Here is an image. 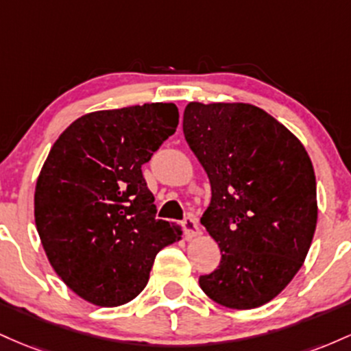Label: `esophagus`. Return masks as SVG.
<instances>
[{
	"mask_svg": "<svg viewBox=\"0 0 351 351\" xmlns=\"http://www.w3.org/2000/svg\"><path fill=\"white\" fill-rule=\"evenodd\" d=\"M182 226H184V232H186L187 239L197 237V235L200 234L199 223H197V219L194 215H187V217L182 220Z\"/></svg>",
	"mask_w": 351,
	"mask_h": 351,
	"instance_id": "obj_1",
	"label": "esophagus"
}]
</instances>
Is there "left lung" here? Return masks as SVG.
Instances as JSON below:
<instances>
[{
  "label": "left lung",
  "mask_w": 351,
  "mask_h": 351,
  "mask_svg": "<svg viewBox=\"0 0 351 351\" xmlns=\"http://www.w3.org/2000/svg\"><path fill=\"white\" fill-rule=\"evenodd\" d=\"M182 129L210 180L200 223L222 252L200 289L228 308H257L308 254L318 214L312 160L285 125L243 102H189Z\"/></svg>",
  "instance_id": "obj_1"
}]
</instances>
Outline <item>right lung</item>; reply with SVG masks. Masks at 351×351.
Wrapping results in <instances>:
<instances>
[{
  "label": "right lung",
  "instance_id": "1",
  "mask_svg": "<svg viewBox=\"0 0 351 351\" xmlns=\"http://www.w3.org/2000/svg\"><path fill=\"white\" fill-rule=\"evenodd\" d=\"M172 102L86 114L59 136L38 177L34 220L61 280L94 305L144 290L157 252L180 239L156 219L143 164L176 132Z\"/></svg>",
  "mask_w": 351,
  "mask_h": 351
}]
</instances>
